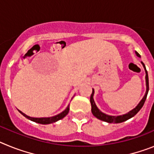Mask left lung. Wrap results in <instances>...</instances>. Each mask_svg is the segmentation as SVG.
<instances>
[{"label":"left lung","mask_w":154,"mask_h":154,"mask_svg":"<svg viewBox=\"0 0 154 154\" xmlns=\"http://www.w3.org/2000/svg\"><path fill=\"white\" fill-rule=\"evenodd\" d=\"M136 54L138 57H140V55L139 54L138 52L136 51ZM143 66L144 69H145V72H146V93L144 95L143 98L141 99V101L139 103V104L137 105V106L135 108L132 109L131 111H130L129 112H127L126 114H124V115H121V116H109V115H106V114L103 113L99 109L97 108L96 106V103L94 102L93 99V95H94V89H92V93L90 96V103H91V106H92V112L94 116H96L97 119H100V120H103L104 122H107V123H123L124 121H126L127 119H130L133 116L136 115L137 112L141 109V108L143 106L144 103L146 101V96H147L148 94V91H149V79H148V74H147V71L146 69V66L143 64V62H141Z\"/></svg>","instance_id":"1"}]
</instances>
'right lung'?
<instances>
[{
  "label": "right lung",
  "mask_w": 154,
  "mask_h": 154,
  "mask_svg": "<svg viewBox=\"0 0 154 154\" xmlns=\"http://www.w3.org/2000/svg\"><path fill=\"white\" fill-rule=\"evenodd\" d=\"M19 112H21L24 116H25L26 118H28L30 120L35 122V123H40V124H50V123H55L57 121L60 120L62 118H64L65 116L67 115L69 112V105L67 106V108L64 110L63 112H62L61 113L58 114V115L55 116H51V117H42V118H34V117H30L28 116L25 115L24 113H23L21 111L18 110Z\"/></svg>",
  "instance_id": "add662e5"
}]
</instances>
